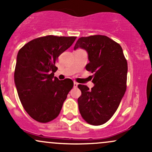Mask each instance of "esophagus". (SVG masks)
<instances>
[{
    "instance_id": "1",
    "label": "esophagus",
    "mask_w": 152,
    "mask_h": 152,
    "mask_svg": "<svg viewBox=\"0 0 152 152\" xmlns=\"http://www.w3.org/2000/svg\"><path fill=\"white\" fill-rule=\"evenodd\" d=\"M78 83L77 82H76V81H74V82H73V87H75V88H76V87H78Z\"/></svg>"
}]
</instances>
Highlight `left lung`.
<instances>
[{"instance_id": "obj_1", "label": "left lung", "mask_w": 152, "mask_h": 152, "mask_svg": "<svg viewBox=\"0 0 152 152\" xmlns=\"http://www.w3.org/2000/svg\"><path fill=\"white\" fill-rule=\"evenodd\" d=\"M84 49L89 63L87 71L93 73L91 90L78 86L81 95L78 98L79 112L92 125L108 122L119 107L127 88V63L121 46L105 36H91L78 39L74 50Z\"/></svg>"}]
</instances>
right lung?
Segmentation results:
<instances>
[{
	"mask_svg": "<svg viewBox=\"0 0 152 152\" xmlns=\"http://www.w3.org/2000/svg\"><path fill=\"white\" fill-rule=\"evenodd\" d=\"M76 37L47 36L33 39L17 54L14 83L22 105L28 114L39 122L55 119L68 92L71 79L60 81L54 76L56 61L74 42Z\"/></svg>",
	"mask_w": 152,
	"mask_h": 152,
	"instance_id": "add662e5",
	"label": "right lung"
}]
</instances>
